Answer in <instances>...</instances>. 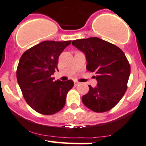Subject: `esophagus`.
Returning a JSON list of instances; mask_svg holds the SVG:
<instances>
[{
	"instance_id": "1",
	"label": "esophagus",
	"mask_w": 146,
	"mask_h": 146,
	"mask_svg": "<svg viewBox=\"0 0 146 146\" xmlns=\"http://www.w3.org/2000/svg\"><path fill=\"white\" fill-rule=\"evenodd\" d=\"M79 84H80L79 81H74V85L76 86H78V85H79Z\"/></svg>"
}]
</instances>
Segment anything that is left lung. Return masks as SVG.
<instances>
[{
    "label": "left lung",
    "mask_w": 146,
    "mask_h": 146,
    "mask_svg": "<svg viewBox=\"0 0 146 146\" xmlns=\"http://www.w3.org/2000/svg\"><path fill=\"white\" fill-rule=\"evenodd\" d=\"M72 44L85 54L86 69L96 73V87L82 96L84 105L95 112L109 111L121 100L127 88L130 65L122 50L98 37L73 40Z\"/></svg>",
    "instance_id": "left-lung-1"
}]
</instances>
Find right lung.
Here are the masks:
<instances>
[{
    "label": "right lung",
    "mask_w": 146,
    "mask_h": 146,
    "mask_svg": "<svg viewBox=\"0 0 146 146\" xmlns=\"http://www.w3.org/2000/svg\"><path fill=\"white\" fill-rule=\"evenodd\" d=\"M71 41H44L24 52L19 60L16 78L24 99L34 110L44 115L60 111L74 83L54 81L58 58Z\"/></svg>",
    "instance_id": "add662e5"
}]
</instances>
